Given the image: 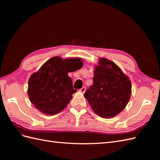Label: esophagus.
Instances as JSON below:
<instances>
[{"label": "esophagus", "instance_id": "1", "mask_svg": "<svg viewBox=\"0 0 160 160\" xmlns=\"http://www.w3.org/2000/svg\"><path fill=\"white\" fill-rule=\"evenodd\" d=\"M85 90H86V88H85V87H83V88H82L79 90V91L81 92V93H84L85 92Z\"/></svg>", "mask_w": 160, "mask_h": 160}]
</instances>
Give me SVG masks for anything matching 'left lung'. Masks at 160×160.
<instances>
[{"mask_svg":"<svg viewBox=\"0 0 160 160\" xmlns=\"http://www.w3.org/2000/svg\"><path fill=\"white\" fill-rule=\"evenodd\" d=\"M93 84L85 91V98L99 116L111 118L126 107L132 93V83L113 61L101 58L95 67Z\"/></svg>","mask_w":160,"mask_h":160,"instance_id":"left-lung-1","label":"left lung"}]
</instances>
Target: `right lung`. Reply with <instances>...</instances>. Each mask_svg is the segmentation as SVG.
Listing matches in <instances>:
<instances>
[{"label": "right lung", "mask_w": 160, "mask_h": 160, "mask_svg": "<svg viewBox=\"0 0 160 160\" xmlns=\"http://www.w3.org/2000/svg\"><path fill=\"white\" fill-rule=\"evenodd\" d=\"M83 65L81 58H51L28 79L27 91L31 102L46 115L61 112L77 91L72 88L69 72L79 70Z\"/></svg>", "instance_id": "obj_1"}]
</instances>
